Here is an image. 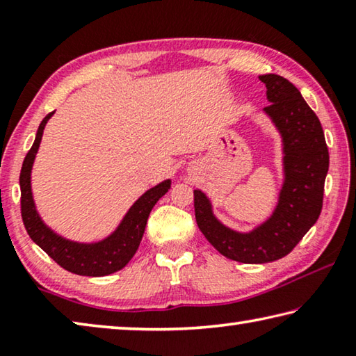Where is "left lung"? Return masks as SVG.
<instances>
[{"mask_svg":"<svg viewBox=\"0 0 356 356\" xmlns=\"http://www.w3.org/2000/svg\"><path fill=\"white\" fill-rule=\"evenodd\" d=\"M270 105L264 111L282 138L284 184L270 218L251 232H237L215 218L212 204L195 190L197 227L222 256L243 264L273 262L287 256L314 226L323 204L330 155L321 120L293 84L275 74L259 76Z\"/></svg>","mask_w":356,"mask_h":356,"instance_id":"8db88e82","label":"left lung"}]
</instances>
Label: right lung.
Here are the masks:
<instances>
[{"label":"right lung","instance_id":"right-lung-1","mask_svg":"<svg viewBox=\"0 0 356 356\" xmlns=\"http://www.w3.org/2000/svg\"><path fill=\"white\" fill-rule=\"evenodd\" d=\"M53 113L47 114L40 122L33 147L29 149L25 160H23L20 172L23 225H25L28 236L31 237L33 242L39 245L53 261L67 272L81 276L111 275L124 268L130 262V259L135 256L138 246L141 243L150 210L154 209L156 201L171 188V180L168 179L144 193L140 200L130 207L116 231L97 243L70 242V240L58 236L40 220L31 193L33 163L40 146L45 124L53 116Z\"/></svg>","mask_w":356,"mask_h":356}]
</instances>
